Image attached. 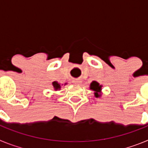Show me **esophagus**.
Wrapping results in <instances>:
<instances>
[{"mask_svg": "<svg viewBox=\"0 0 148 148\" xmlns=\"http://www.w3.org/2000/svg\"><path fill=\"white\" fill-rule=\"evenodd\" d=\"M73 84H81L82 83V81L81 79H74L73 80Z\"/></svg>", "mask_w": 148, "mask_h": 148, "instance_id": "34e87169", "label": "esophagus"}]
</instances>
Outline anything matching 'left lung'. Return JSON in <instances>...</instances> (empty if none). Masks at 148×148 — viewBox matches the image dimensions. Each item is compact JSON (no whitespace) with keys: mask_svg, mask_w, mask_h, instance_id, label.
<instances>
[{"mask_svg":"<svg viewBox=\"0 0 148 148\" xmlns=\"http://www.w3.org/2000/svg\"><path fill=\"white\" fill-rule=\"evenodd\" d=\"M101 86L99 85V84L96 82H92L90 84V89L95 91V97H99V95L98 92H99L101 91Z\"/></svg>","mask_w":148,"mask_h":148,"instance_id":"1","label":"left lung"}]
</instances>
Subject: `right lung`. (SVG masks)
Returning <instances> with one entry per match:
<instances>
[{"label":"right lung","mask_w":148,"mask_h":148,"mask_svg":"<svg viewBox=\"0 0 148 148\" xmlns=\"http://www.w3.org/2000/svg\"><path fill=\"white\" fill-rule=\"evenodd\" d=\"M53 87H54L55 90H58V89H60V87H61V86H60L59 84H58V82H54L53 83Z\"/></svg>","instance_id":"right-lung-1"}]
</instances>
